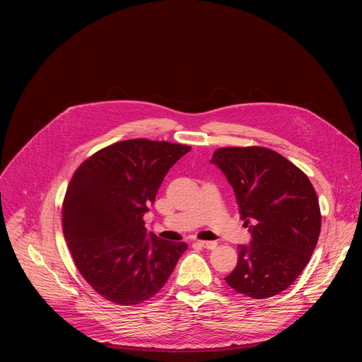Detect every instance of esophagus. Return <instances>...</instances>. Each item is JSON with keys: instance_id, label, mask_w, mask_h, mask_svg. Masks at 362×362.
I'll list each match as a JSON object with an SVG mask.
<instances>
[{"instance_id": "1", "label": "esophagus", "mask_w": 362, "mask_h": 362, "mask_svg": "<svg viewBox=\"0 0 362 362\" xmlns=\"http://www.w3.org/2000/svg\"><path fill=\"white\" fill-rule=\"evenodd\" d=\"M197 245L204 247V249H215L216 247V242H208V240H197Z\"/></svg>"}]
</instances>
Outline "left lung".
Returning <instances> with one entry per match:
<instances>
[{
  "label": "left lung",
  "mask_w": 362,
  "mask_h": 362,
  "mask_svg": "<svg viewBox=\"0 0 362 362\" xmlns=\"http://www.w3.org/2000/svg\"><path fill=\"white\" fill-rule=\"evenodd\" d=\"M233 187L250 243L239 245L225 278L236 292L265 299L289 288L308 265L321 230V211L308 176L265 147L218 148L211 160Z\"/></svg>",
  "instance_id": "1"
}]
</instances>
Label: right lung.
Listing matches in <instances>:
<instances>
[{"instance_id":"obj_1","label":"right lung","mask_w":362,"mask_h":362,"mask_svg":"<svg viewBox=\"0 0 362 362\" xmlns=\"http://www.w3.org/2000/svg\"><path fill=\"white\" fill-rule=\"evenodd\" d=\"M189 146L133 139L97 151L74 173L63 203V232L90 286L117 305L156 295L185 242L146 232L143 216L170 168Z\"/></svg>"}]
</instances>
